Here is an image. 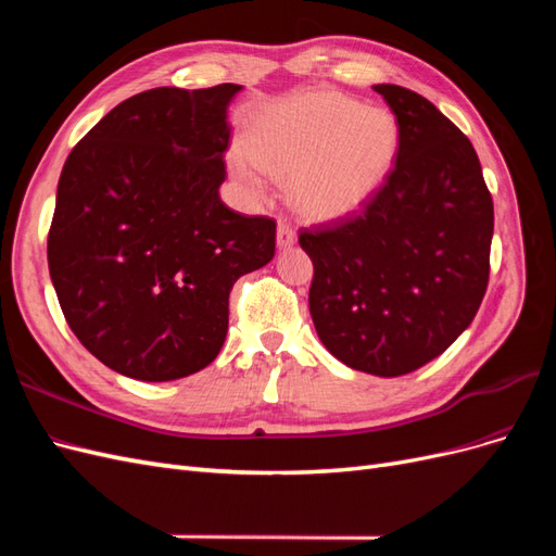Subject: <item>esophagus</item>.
Here are the masks:
<instances>
[{
    "instance_id": "1",
    "label": "esophagus",
    "mask_w": 556,
    "mask_h": 556,
    "mask_svg": "<svg viewBox=\"0 0 556 556\" xmlns=\"http://www.w3.org/2000/svg\"><path fill=\"white\" fill-rule=\"evenodd\" d=\"M276 241H278V248H290V245H294V241H296V231L292 229V225H288L285 220H280V223H278Z\"/></svg>"
}]
</instances>
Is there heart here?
<instances>
[{
    "mask_svg": "<svg viewBox=\"0 0 556 556\" xmlns=\"http://www.w3.org/2000/svg\"><path fill=\"white\" fill-rule=\"evenodd\" d=\"M399 125L387 109L362 106L339 92H304L266 109L248 146L231 150V169L257 197L268 174L292 178V201L308 220L362 211L392 174Z\"/></svg>",
    "mask_w": 556,
    "mask_h": 556,
    "instance_id": "b5f03b06",
    "label": "heart"
}]
</instances>
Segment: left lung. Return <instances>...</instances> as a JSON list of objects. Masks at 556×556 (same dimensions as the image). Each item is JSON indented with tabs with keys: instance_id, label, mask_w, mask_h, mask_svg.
I'll use <instances>...</instances> for the list:
<instances>
[{
	"instance_id": "left-lung-1",
	"label": "left lung",
	"mask_w": 556,
	"mask_h": 556,
	"mask_svg": "<svg viewBox=\"0 0 556 556\" xmlns=\"http://www.w3.org/2000/svg\"><path fill=\"white\" fill-rule=\"evenodd\" d=\"M399 125L392 174L359 215L301 229L319 341L357 371L396 378L445 352L490 282L494 204L464 131L429 99L374 86Z\"/></svg>"
}]
</instances>
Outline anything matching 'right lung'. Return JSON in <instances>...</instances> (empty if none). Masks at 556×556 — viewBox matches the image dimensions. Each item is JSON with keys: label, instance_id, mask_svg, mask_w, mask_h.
<instances>
[{"label": "right lung", "instance_id": "1", "mask_svg": "<svg viewBox=\"0 0 556 556\" xmlns=\"http://www.w3.org/2000/svg\"><path fill=\"white\" fill-rule=\"evenodd\" d=\"M239 90L134 94L64 162L50 280L76 339L127 378L206 368L225 343L233 282L276 252V220L231 211L217 192Z\"/></svg>", "mask_w": 556, "mask_h": 556}]
</instances>
